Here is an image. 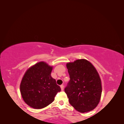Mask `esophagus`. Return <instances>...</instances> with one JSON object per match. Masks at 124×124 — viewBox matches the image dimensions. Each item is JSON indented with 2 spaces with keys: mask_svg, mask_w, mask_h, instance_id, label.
Returning a JSON list of instances; mask_svg holds the SVG:
<instances>
[{
  "mask_svg": "<svg viewBox=\"0 0 124 124\" xmlns=\"http://www.w3.org/2000/svg\"><path fill=\"white\" fill-rule=\"evenodd\" d=\"M60 87H61V89H62V90H64V85H60Z\"/></svg>",
  "mask_w": 124,
  "mask_h": 124,
  "instance_id": "obj_1",
  "label": "esophagus"
}]
</instances>
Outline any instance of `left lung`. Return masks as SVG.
Wrapping results in <instances>:
<instances>
[{
	"label": "left lung",
	"mask_w": 124,
	"mask_h": 124,
	"mask_svg": "<svg viewBox=\"0 0 124 124\" xmlns=\"http://www.w3.org/2000/svg\"><path fill=\"white\" fill-rule=\"evenodd\" d=\"M70 80L64 91L70 105L79 112L94 109L99 103L101 84L94 66L85 59L67 64Z\"/></svg>",
	"instance_id": "1"
}]
</instances>
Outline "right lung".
<instances>
[{"mask_svg": "<svg viewBox=\"0 0 124 124\" xmlns=\"http://www.w3.org/2000/svg\"><path fill=\"white\" fill-rule=\"evenodd\" d=\"M52 67L39 62L26 71L20 85L23 101L30 107L41 109L48 106L61 88L51 76Z\"/></svg>", "mask_w": 124, "mask_h": 124, "instance_id": "1", "label": "right lung"}]
</instances>
